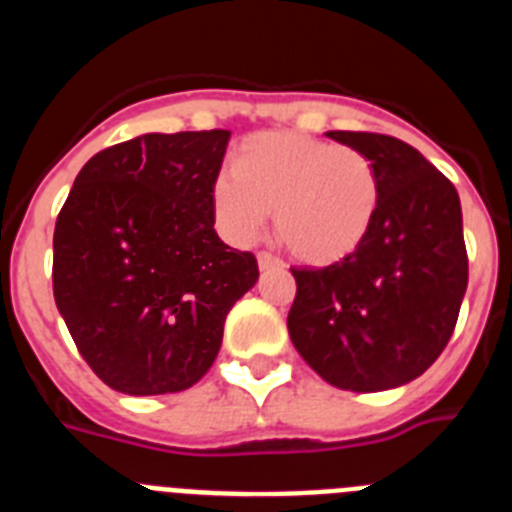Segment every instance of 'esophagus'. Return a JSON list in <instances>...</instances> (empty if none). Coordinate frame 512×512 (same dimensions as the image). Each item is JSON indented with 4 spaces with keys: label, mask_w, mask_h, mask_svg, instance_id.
<instances>
[{
    "label": "esophagus",
    "mask_w": 512,
    "mask_h": 512,
    "mask_svg": "<svg viewBox=\"0 0 512 512\" xmlns=\"http://www.w3.org/2000/svg\"><path fill=\"white\" fill-rule=\"evenodd\" d=\"M256 259H259V269H261V272H266V269H274V266L282 264V261H279L277 256H272V253H266V251H261L259 256H256Z\"/></svg>",
    "instance_id": "obj_1"
}]
</instances>
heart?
<instances>
[{"instance_id":"obj_1","label":"heart","mask_w":512,"mask_h":512,"mask_svg":"<svg viewBox=\"0 0 512 512\" xmlns=\"http://www.w3.org/2000/svg\"><path fill=\"white\" fill-rule=\"evenodd\" d=\"M217 233L251 246L274 209V230L298 261L329 266L362 246L381 207L373 160L347 144L266 131L238 147L235 170L209 186Z\"/></svg>"}]
</instances>
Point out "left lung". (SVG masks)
I'll return each mask as SVG.
<instances>
[{"instance_id": "obj_1", "label": "left lung", "mask_w": 512, "mask_h": 512, "mask_svg": "<svg viewBox=\"0 0 512 512\" xmlns=\"http://www.w3.org/2000/svg\"><path fill=\"white\" fill-rule=\"evenodd\" d=\"M373 160L381 207L352 256L292 269L295 349L323 381L375 393L414 381L456 329L469 282L458 191L412 144L370 131H326Z\"/></svg>"}]
</instances>
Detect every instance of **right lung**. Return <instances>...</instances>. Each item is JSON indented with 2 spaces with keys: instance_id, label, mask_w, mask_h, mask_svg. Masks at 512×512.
<instances>
[{
  "instance_id": "add662e5",
  "label": "right lung",
  "mask_w": 512,
  "mask_h": 512,
  "mask_svg": "<svg viewBox=\"0 0 512 512\" xmlns=\"http://www.w3.org/2000/svg\"><path fill=\"white\" fill-rule=\"evenodd\" d=\"M227 129L142 134L77 173L54 230V300L100 381L131 396L202 381L225 318L259 279L214 233Z\"/></svg>"
}]
</instances>
